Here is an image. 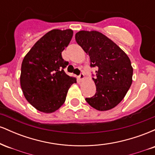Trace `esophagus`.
Segmentation results:
<instances>
[{"instance_id": "esophagus-1", "label": "esophagus", "mask_w": 155, "mask_h": 155, "mask_svg": "<svg viewBox=\"0 0 155 155\" xmlns=\"http://www.w3.org/2000/svg\"><path fill=\"white\" fill-rule=\"evenodd\" d=\"M84 74H80V75L79 76V79L80 80H82V79H84Z\"/></svg>"}]
</instances>
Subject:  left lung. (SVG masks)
I'll use <instances>...</instances> for the list:
<instances>
[{
	"label": "left lung",
	"instance_id": "left-lung-1",
	"mask_svg": "<svg viewBox=\"0 0 155 155\" xmlns=\"http://www.w3.org/2000/svg\"><path fill=\"white\" fill-rule=\"evenodd\" d=\"M76 42L90 57V67H96V93L85 100L98 111L117 106L128 91L133 69L128 56L114 42L97 31L76 33Z\"/></svg>",
	"mask_w": 155,
	"mask_h": 155
}]
</instances>
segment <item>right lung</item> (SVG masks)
<instances>
[{"label": "right lung", "mask_w": 155, "mask_h": 155, "mask_svg": "<svg viewBox=\"0 0 155 155\" xmlns=\"http://www.w3.org/2000/svg\"><path fill=\"white\" fill-rule=\"evenodd\" d=\"M73 31L54 29L48 32L25 56L21 66L20 84L26 100L44 113H52L65 102L76 78L64 71L68 65L62 58Z\"/></svg>", "instance_id": "1"}]
</instances>
